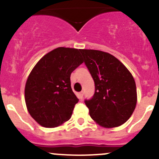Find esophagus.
Segmentation results:
<instances>
[{
  "instance_id": "1",
  "label": "esophagus",
  "mask_w": 159,
  "mask_h": 159,
  "mask_svg": "<svg viewBox=\"0 0 159 159\" xmlns=\"http://www.w3.org/2000/svg\"><path fill=\"white\" fill-rule=\"evenodd\" d=\"M83 96H84V92L79 93H78V98H79V99H82V98H83Z\"/></svg>"
}]
</instances>
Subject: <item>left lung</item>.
<instances>
[{
    "label": "left lung",
    "instance_id": "1",
    "mask_svg": "<svg viewBox=\"0 0 159 159\" xmlns=\"http://www.w3.org/2000/svg\"><path fill=\"white\" fill-rule=\"evenodd\" d=\"M95 83V93L84 102L93 120L105 128L121 125L134 112L136 84L126 67L109 53L81 49Z\"/></svg>",
    "mask_w": 159,
    "mask_h": 159
}]
</instances>
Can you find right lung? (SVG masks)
Here are the masks:
<instances>
[{
  "mask_svg": "<svg viewBox=\"0 0 159 159\" xmlns=\"http://www.w3.org/2000/svg\"><path fill=\"white\" fill-rule=\"evenodd\" d=\"M82 63L80 49L60 47L32 69L25 85V102L29 114L42 126H59L71 118L78 98L71 87L70 75Z\"/></svg>",
  "mask_w": 159,
  "mask_h": 159,
  "instance_id": "obj_1",
  "label": "right lung"
}]
</instances>
